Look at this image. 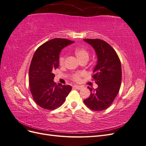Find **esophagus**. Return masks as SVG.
Wrapping results in <instances>:
<instances>
[{
    "label": "esophagus",
    "mask_w": 146,
    "mask_h": 146,
    "mask_svg": "<svg viewBox=\"0 0 146 146\" xmlns=\"http://www.w3.org/2000/svg\"><path fill=\"white\" fill-rule=\"evenodd\" d=\"M74 88H76V89H77V90H80V89H82V86H78V85H74V86H73Z\"/></svg>",
    "instance_id": "esophagus-1"
}]
</instances>
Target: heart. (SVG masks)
I'll return each instance as SVG.
<instances>
[{"instance_id":"obj_1","label":"heart","mask_w":146,"mask_h":146,"mask_svg":"<svg viewBox=\"0 0 146 146\" xmlns=\"http://www.w3.org/2000/svg\"><path fill=\"white\" fill-rule=\"evenodd\" d=\"M74 54H76L77 58L79 60V61H82L85 59L89 58V52H88V50L85 47H77L74 50ZM66 60V56L65 55H60L59 58V63L61 66H63ZM82 73H77L75 74L73 77L72 79L76 82H79L80 80V77L82 76Z\"/></svg>"}]
</instances>
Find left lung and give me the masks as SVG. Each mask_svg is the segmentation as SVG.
<instances>
[{"label":"left lung","instance_id":"8db88e82","mask_svg":"<svg viewBox=\"0 0 146 146\" xmlns=\"http://www.w3.org/2000/svg\"><path fill=\"white\" fill-rule=\"evenodd\" d=\"M94 48L98 62L94 69L92 80L98 85L96 90L88 87L91 91L85 104L93 111H102L112 104L120 89L122 79L121 61L114 48L100 39H85Z\"/></svg>","mask_w":146,"mask_h":146}]
</instances>
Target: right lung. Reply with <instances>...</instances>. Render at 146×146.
<instances>
[{
  "label": "right lung",
  "mask_w": 146,
  "mask_h": 146,
  "mask_svg": "<svg viewBox=\"0 0 146 146\" xmlns=\"http://www.w3.org/2000/svg\"><path fill=\"white\" fill-rule=\"evenodd\" d=\"M74 42L64 38L52 39L35 52L29 68L30 90L35 102L44 109L60 107L72 90L70 85H56L53 72L59 66L61 50Z\"/></svg>",
  "instance_id": "1"
}]
</instances>
